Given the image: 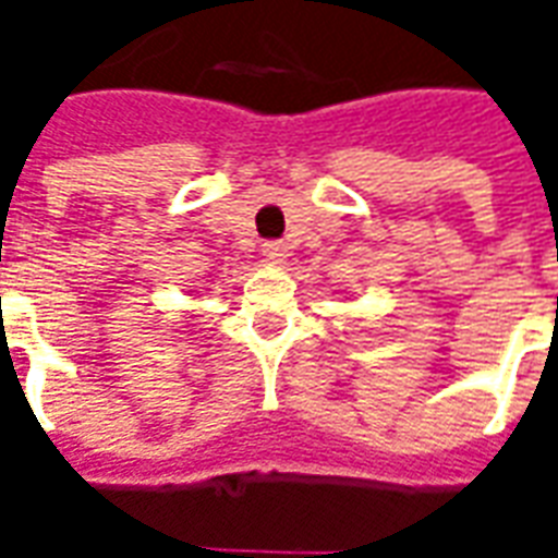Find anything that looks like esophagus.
<instances>
[{"mask_svg": "<svg viewBox=\"0 0 558 558\" xmlns=\"http://www.w3.org/2000/svg\"><path fill=\"white\" fill-rule=\"evenodd\" d=\"M263 256H266L271 266H278V263H283L290 256V247L283 242H266L263 244Z\"/></svg>", "mask_w": 558, "mask_h": 558, "instance_id": "obj_1", "label": "esophagus"}]
</instances>
